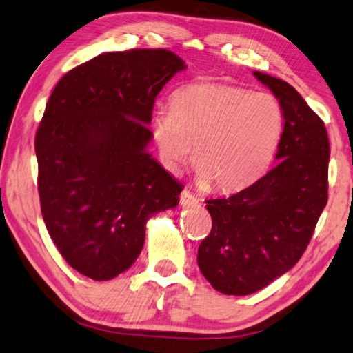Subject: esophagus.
<instances>
[{"instance_id": "1", "label": "esophagus", "mask_w": 353, "mask_h": 353, "mask_svg": "<svg viewBox=\"0 0 353 353\" xmlns=\"http://www.w3.org/2000/svg\"><path fill=\"white\" fill-rule=\"evenodd\" d=\"M180 203L183 205V207H188V208L195 207V205L199 203V199L195 197L192 192H189V191H186V189H184V191L180 195Z\"/></svg>"}]
</instances>
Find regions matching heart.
I'll return each instance as SVG.
<instances>
[{
    "label": "heart",
    "mask_w": 353,
    "mask_h": 353,
    "mask_svg": "<svg viewBox=\"0 0 353 353\" xmlns=\"http://www.w3.org/2000/svg\"><path fill=\"white\" fill-rule=\"evenodd\" d=\"M284 129L278 97L235 85L191 83L173 91L151 120L162 159L178 169L192 153L199 178L236 191L267 172Z\"/></svg>",
    "instance_id": "1"
}]
</instances>
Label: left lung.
Listing matches in <instances>:
<instances>
[{
  "label": "left lung",
  "instance_id": "left-lung-1",
  "mask_svg": "<svg viewBox=\"0 0 353 353\" xmlns=\"http://www.w3.org/2000/svg\"><path fill=\"white\" fill-rule=\"evenodd\" d=\"M283 105L279 162L252 186L207 200L213 227L197 263L216 290L249 295L300 260L328 200L330 142L323 121L284 80L254 72Z\"/></svg>",
  "mask_w": 353,
  "mask_h": 353
}]
</instances>
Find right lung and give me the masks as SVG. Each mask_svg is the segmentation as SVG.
Returning a JSON list of instances; mask_svg holds the SVG:
<instances>
[{
    "label": "right lung",
    "instance_id": "right-lung-1",
    "mask_svg": "<svg viewBox=\"0 0 353 353\" xmlns=\"http://www.w3.org/2000/svg\"><path fill=\"white\" fill-rule=\"evenodd\" d=\"M184 69L165 48L102 53L64 74L48 97L34 140L42 218L86 278L126 271L146 221L180 202L183 186L146 146L156 96Z\"/></svg>",
    "mask_w": 353,
    "mask_h": 353
}]
</instances>
